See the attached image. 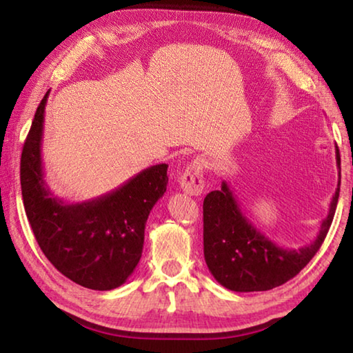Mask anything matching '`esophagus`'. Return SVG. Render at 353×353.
<instances>
[{"label":"esophagus","instance_id":"1","mask_svg":"<svg viewBox=\"0 0 353 353\" xmlns=\"http://www.w3.org/2000/svg\"><path fill=\"white\" fill-rule=\"evenodd\" d=\"M179 183L185 193L190 196H199L204 191V165L201 160H193L187 168H185L183 174L179 177Z\"/></svg>","mask_w":353,"mask_h":353}]
</instances>
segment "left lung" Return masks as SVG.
Wrapping results in <instances>:
<instances>
[{"mask_svg":"<svg viewBox=\"0 0 353 353\" xmlns=\"http://www.w3.org/2000/svg\"><path fill=\"white\" fill-rule=\"evenodd\" d=\"M338 188L314 240L299 249H286L270 240L244 216L225 181L204 199V259L208 271L227 290L268 291L297 276L324 243L336 210L341 183V160L336 152Z\"/></svg>","mask_w":353,"mask_h":353,"instance_id":"1","label":"left lung"}]
</instances>
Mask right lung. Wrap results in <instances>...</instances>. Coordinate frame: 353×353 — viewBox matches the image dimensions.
<instances>
[{
  "instance_id": "obj_1",
  "label": "right lung",
  "mask_w": 353,
  "mask_h": 353,
  "mask_svg": "<svg viewBox=\"0 0 353 353\" xmlns=\"http://www.w3.org/2000/svg\"><path fill=\"white\" fill-rule=\"evenodd\" d=\"M48 94L37 107L21 152L28 221L41 252L65 277L90 290L118 288L141 259L146 221L166 191L168 165L149 166L99 198L67 204L45 182L41 140Z\"/></svg>"
}]
</instances>
